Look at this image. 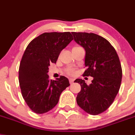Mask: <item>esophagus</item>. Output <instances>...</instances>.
Wrapping results in <instances>:
<instances>
[{
  "label": "esophagus",
  "instance_id": "esophagus-1",
  "mask_svg": "<svg viewBox=\"0 0 135 135\" xmlns=\"http://www.w3.org/2000/svg\"><path fill=\"white\" fill-rule=\"evenodd\" d=\"M74 78H69V81L71 82V83H72V82H73L74 81Z\"/></svg>",
  "mask_w": 135,
  "mask_h": 135
}]
</instances>
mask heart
Wrapping results in <instances>:
<instances>
[{
  "mask_svg": "<svg viewBox=\"0 0 135 135\" xmlns=\"http://www.w3.org/2000/svg\"><path fill=\"white\" fill-rule=\"evenodd\" d=\"M74 47H75V46H74ZM66 73L69 75H73L75 73V71L72 69H66Z\"/></svg>",
  "mask_w": 135,
  "mask_h": 135,
  "instance_id": "heart-1",
  "label": "heart"
}]
</instances>
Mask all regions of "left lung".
<instances>
[{
    "mask_svg": "<svg viewBox=\"0 0 135 135\" xmlns=\"http://www.w3.org/2000/svg\"><path fill=\"white\" fill-rule=\"evenodd\" d=\"M74 40L86 51L84 76L93 78L87 85L76 79L81 90L76 97L78 106L90 115L106 111L113 104L122 83V69L115 48L102 36L93 33L72 32Z\"/></svg>",
    "mask_w": 135,
    "mask_h": 135,
    "instance_id": "1",
    "label": "left lung"
}]
</instances>
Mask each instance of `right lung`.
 <instances>
[{
    "label": "right lung",
    "mask_w": 135,
    "mask_h": 135,
    "mask_svg": "<svg viewBox=\"0 0 135 135\" xmlns=\"http://www.w3.org/2000/svg\"><path fill=\"white\" fill-rule=\"evenodd\" d=\"M73 40L70 32L44 33L27 46L20 63L18 79L21 93L29 108L43 114L54 108L61 93L70 85L61 75L49 79V66L56 63L58 56Z\"/></svg>",
    "instance_id": "1"
}]
</instances>
